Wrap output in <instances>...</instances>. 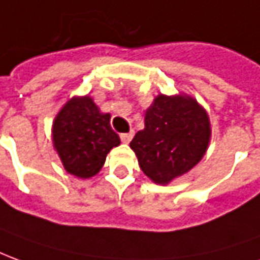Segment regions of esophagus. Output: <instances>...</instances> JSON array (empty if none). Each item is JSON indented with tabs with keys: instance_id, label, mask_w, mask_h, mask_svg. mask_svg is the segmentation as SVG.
<instances>
[{
	"instance_id": "34e87169",
	"label": "esophagus",
	"mask_w": 260,
	"mask_h": 260,
	"mask_svg": "<svg viewBox=\"0 0 260 260\" xmlns=\"http://www.w3.org/2000/svg\"><path fill=\"white\" fill-rule=\"evenodd\" d=\"M133 136H134V132L132 130V132H128V133L120 134V139H121V141H123V143H128V141L133 139Z\"/></svg>"
}]
</instances>
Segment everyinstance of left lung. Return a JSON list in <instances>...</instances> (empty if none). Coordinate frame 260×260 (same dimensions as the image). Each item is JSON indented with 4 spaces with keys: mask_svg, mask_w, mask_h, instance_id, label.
I'll return each instance as SVG.
<instances>
[{
    "mask_svg": "<svg viewBox=\"0 0 260 260\" xmlns=\"http://www.w3.org/2000/svg\"><path fill=\"white\" fill-rule=\"evenodd\" d=\"M211 139L208 113L187 94H158L146 110L144 128L130 143L143 173L168 184L195 167Z\"/></svg>",
    "mask_w": 260,
    "mask_h": 260,
    "instance_id": "left-lung-1",
    "label": "left lung"
}]
</instances>
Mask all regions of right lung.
<instances>
[{
	"label": "right lung",
	"mask_w": 260,
	"mask_h": 260,
	"mask_svg": "<svg viewBox=\"0 0 260 260\" xmlns=\"http://www.w3.org/2000/svg\"><path fill=\"white\" fill-rule=\"evenodd\" d=\"M52 139L66 171L79 178L98 174L107 153L120 144L110 114L100 112L90 96L72 98L60 109L53 120Z\"/></svg>",
	"instance_id": "obj_1"
}]
</instances>
